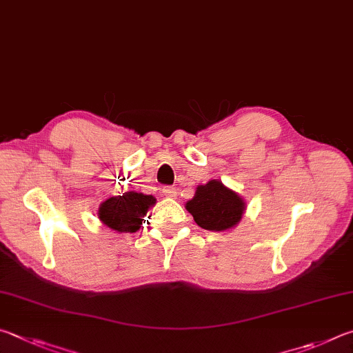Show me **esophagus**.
Listing matches in <instances>:
<instances>
[{
    "mask_svg": "<svg viewBox=\"0 0 353 353\" xmlns=\"http://www.w3.org/2000/svg\"><path fill=\"white\" fill-rule=\"evenodd\" d=\"M163 194L165 196H169V199H175V196H176V189L172 188V186H164L163 188Z\"/></svg>",
    "mask_w": 353,
    "mask_h": 353,
    "instance_id": "esophagus-1",
    "label": "esophagus"
}]
</instances>
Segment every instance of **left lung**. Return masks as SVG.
<instances>
[{"mask_svg":"<svg viewBox=\"0 0 353 353\" xmlns=\"http://www.w3.org/2000/svg\"><path fill=\"white\" fill-rule=\"evenodd\" d=\"M195 223L208 231H225L242 219L245 203L234 190L217 180L196 188L195 196L186 203Z\"/></svg>","mask_w":353,"mask_h":353,"instance_id":"left-lung-1","label":"left lung"}]
</instances>
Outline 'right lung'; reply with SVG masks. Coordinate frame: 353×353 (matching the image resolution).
Masks as SVG:
<instances>
[{
  "instance_id": "obj_1",
  "label": "right lung",
  "mask_w": 353,
  "mask_h": 353,
  "mask_svg": "<svg viewBox=\"0 0 353 353\" xmlns=\"http://www.w3.org/2000/svg\"><path fill=\"white\" fill-rule=\"evenodd\" d=\"M154 201V196L138 192L111 196L99 208V219L113 231L136 232L144 221L148 208L153 206Z\"/></svg>"
}]
</instances>
